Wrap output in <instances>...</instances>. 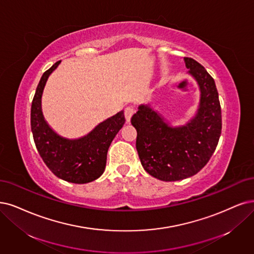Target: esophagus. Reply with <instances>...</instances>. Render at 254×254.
<instances>
[{"label":"esophagus","mask_w":254,"mask_h":254,"mask_svg":"<svg viewBox=\"0 0 254 254\" xmlns=\"http://www.w3.org/2000/svg\"><path fill=\"white\" fill-rule=\"evenodd\" d=\"M134 113H135V110H134L133 107L128 106V107H127V108L125 109V116H126L127 122H129V121H130V118H132Z\"/></svg>","instance_id":"34e87169"}]
</instances>
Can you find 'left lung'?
Instances as JSON below:
<instances>
[{
  "label": "left lung",
  "instance_id": "left-lung-1",
  "mask_svg": "<svg viewBox=\"0 0 254 254\" xmlns=\"http://www.w3.org/2000/svg\"><path fill=\"white\" fill-rule=\"evenodd\" d=\"M184 63L200 91L194 115L177 126L151 103H141L130 119L137 130L136 148L143 168L165 182L183 180L200 172L221 136V106L214 80L198 62L185 58Z\"/></svg>",
  "mask_w": 254,
  "mask_h": 254
}]
</instances>
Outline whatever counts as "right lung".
I'll use <instances>...</instances> for the list:
<instances>
[{"mask_svg":"<svg viewBox=\"0 0 254 254\" xmlns=\"http://www.w3.org/2000/svg\"><path fill=\"white\" fill-rule=\"evenodd\" d=\"M60 64L55 63L43 74L35 91L31 106L34 143L44 162L56 177L75 184L89 183L105 172L108 149L126 122L124 110L101 121L79 138H67L56 133L44 117L42 96L47 80Z\"/></svg>","mask_w":254,"mask_h":254,"instance_id":"obj_1","label":"right lung"}]
</instances>
